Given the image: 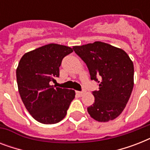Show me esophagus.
<instances>
[{
    "label": "esophagus",
    "instance_id": "obj_1",
    "mask_svg": "<svg viewBox=\"0 0 150 150\" xmlns=\"http://www.w3.org/2000/svg\"><path fill=\"white\" fill-rule=\"evenodd\" d=\"M76 94H78L79 96H82V94H83V92H82V91H76Z\"/></svg>",
    "mask_w": 150,
    "mask_h": 150
}]
</instances>
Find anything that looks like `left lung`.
<instances>
[{"label": "left lung", "mask_w": 150, "mask_h": 150, "mask_svg": "<svg viewBox=\"0 0 150 150\" xmlns=\"http://www.w3.org/2000/svg\"><path fill=\"white\" fill-rule=\"evenodd\" d=\"M72 49L87 65L90 79L99 84L88 113L100 122L114 120L123 111L132 92L133 62L123 50L99 41Z\"/></svg>", "instance_id": "left-lung-1"}]
</instances>
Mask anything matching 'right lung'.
<instances>
[{"label":"right lung","instance_id":"1","mask_svg":"<svg viewBox=\"0 0 150 150\" xmlns=\"http://www.w3.org/2000/svg\"><path fill=\"white\" fill-rule=\"evenodd\" d=\"M69 47L50 43L25 54L17 70L18 88L25 107L33 117L46 125L56 124L67 114L75 93L51 86L59 77V67Z\"/></svg>","mask_w":150,"mask_h":150}]
</instances>
